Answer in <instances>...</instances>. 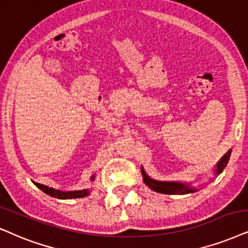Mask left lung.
<instances>
[{
    "instance_id": "8db88e82",
    "label": "left lung",
    "mask_w": 248,
    "mask_h": 248,
    "mask_svg": "<svg viewBox=\"0 0 248 248\" xmlns=\"http://www.w3.org/2000/svg\"><path fill=\"white\" fill-rule=\"evenodd\" d=\"M230 155H231V150H229V151L222 156L221 160L216 164L215 166L216 174L218 175L223 171L225 166L228 165ZM142 174H143L144 183H145L150 189L155 191V192L165 193V194H186V193H193L197 191L196 187L190 186L189 184L181 183V182H164V181L153 180V178L147 176L143 167H142Z\"/></svg>"
}]
</instances>
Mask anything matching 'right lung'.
<instances>
[{"label": "right lung", "instance_id": "obj_1", "mask_svg": "<svg viewBox=\"0 0 248 248\" xmlns=\"http://www.w3.org/2000/svg\"><path fill=\"white\" fill-rule=\"evenodd\" d=\"M95 178V175H93L90 180L93 181ZM35 186L39 187L40 190H42L43 192L49 194L50 197H54V198L57 199H72V198H83V197L89 196L90 190L89 189H84V190H79V191H61V190H56L54 187H49L46 186H43V184L36 183V182H33Z\"/></svg>", "mask_w": 248, "mask_h": 248}]
</instances>
